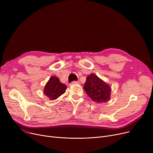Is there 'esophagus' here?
<instances>
[{
    "instance_id": "34e87169",
    "label": "esophagus",
    "mask_w": 153,
    "mask_h": 153,
    "mask_svg": "<svg viewBox=\"0 0 153 153\" xmlns=\"http://www.w3.org/2000/svg\"><path fill=\"white\" fill-rule=\"evenodd\" d=\"M80 82L79 81H73L72 82V84H79Z\"/></svg>"
}]
</instances>
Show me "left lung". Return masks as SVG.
<instances>
[{"label":"left lung","instance_id":"1","mask_svg":"<svg viewBox=\"0 0 153 153\" xmlns=\"http://www.w3.org/2000/svg\"><path fill=\"white\" fill-rule=\"evenodd\" d=\"M84 89L94 102L105 103L110 99L111 87L94 74L87 77Z\"/></svg>","mask_w":153,"mask_h":153}]
</instances>
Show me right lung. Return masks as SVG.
<instances>
[{"label": "right lung", "mask_w": 153, "mask_h": 153, "mask_svg": "<svg viewBox=\"0 0 153 153\" xmlns=\"http://www.w3.org/2000/svg\"><path fill=\"white\" fill-rule=\"evenodd\" d=\"M67 86L61 83L59 79L55 76H51L46 82L43 92L50 100H54L65 93Z\"/></svg>", "instance_id": "right-lung-1"}]
</instances>
